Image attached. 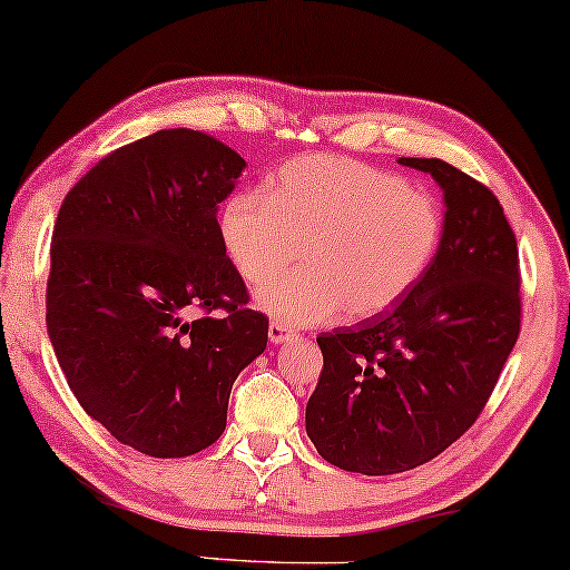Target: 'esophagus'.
<instances>
[{
    "label": "esophagus",
    "instance_id": "1",
    "mask_svg": "<svg viewBox=\"0 0 570 570\" xmlns=\"http://www.w3.org/2000/svg\"><path fill=\"white\" fill-rule=\"evenodd\" d=\"M267 336H269V344H285L287 338H293V331L285 326V323H277V321H273L269 323V328H267Z\"/></svg>",
    "mask_w": 570,
    "mask_h": 570
}]
</instances>
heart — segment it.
<instances>
[{"label": "heart", "mask_w": 570, "mask_h": 570, "mask_svg": "<svg viewBox=\"0 0 570 570\" xmlns=\"http://www.w3.org/2000/svg\"><path fill=\"white\" fill-rule=\"evenodd\" d=\"M218 234L249 285L272 279L301 248L302 273L262 285L255 303L291 326H321L346 308L354 318L384 313L413 291L441 247L443 212L397 173L305 155L279 168L269 198H226Z\"/></svg>", "instance_id": "b5f03b06"}]
</instances>
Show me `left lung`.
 <instances>
[{"mask_svg": "<svg viewBox=\"0 0 570 570\" xmlns=\"http://www.w3.org/2000/svg\"><path fill=\"white\" fill-rule=\"evenodd\" d=\"M443 190V239L397 305L321 334L305 431L334 466L400 474L474 425L520 336L518 242L497 196L438 157H400Z\"/></svg>", "mask_w": 570, "mask_h": 570, "instance_id": "left-lung-1", "label": "left lung"}]
</instances>
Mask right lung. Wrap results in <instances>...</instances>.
<instances>
[{
  "instance_id": "1",
  "label": "right lung",
  "mask_w": 570,
  "mask_h": 570,
  "mask_svg": "<svg viewBox=\"0 0 570 570\" xmlns=\"http://www.w3.org/2000/svg\"><path fill=\"white\" fill-rule=\"evenodd\" d=\"M244 168L214 137L160 129L104 157L58 212L52 352L86 413L147 456L208 449L234 380L267 346L216 222ZM196 307L225 315L190 322Z\"/></svg>"
}]
</instances>
